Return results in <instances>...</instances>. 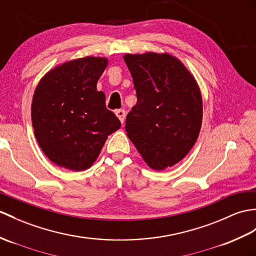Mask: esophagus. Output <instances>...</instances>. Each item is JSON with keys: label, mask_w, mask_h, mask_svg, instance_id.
Returning a JSON list of instances; mask_svg holds the SVG:
<instances>
[{"label": "esophagus", "mask_w": 256, "mask_h": 256, "mask_svg": "<svg viewBox=\"0 0 256 256\" xmlns=\"http://www.w3.org/2000/svg\"><path fill=\"white\" fill-rule=\"evenodd\" d=\"M116 114L118 118V120L121 121V123H124V118H126V111H124V110H118L116 112Z\"/></svg>", "instance_id": "esophagus-1"}]
</instances>
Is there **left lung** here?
Masks as SVG:
<instances>
[{
    "label": "left lung",
    "instance_id": "8db88e82",
    "mask_svg": "<svg viewBox=\"0 0 256 256\" xmlns=\"http://www.w3.org/2000/svg\"><path fill=\"white\" fill-rule=\"evenodd\" d=\"M133 77L138 102L126 116V130L154 170L172 167L198 138L203 100L198 82L169 53L123 56Z\"/></svg>",
    "mask_w": 256,
    "mask_h": 256
}]
</instances>
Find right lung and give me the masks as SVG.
<instances>
[{
    "label": "right lung",
    "mask_w": 256,
    "mask_h": 256,
    "mask_svg": "<svg viewBox=\"0 0 256 256\" xmlns=\"http://www.w3.org/2000/svg\"><path fill=\"white\" fill-rule=\"evenodd\" d=\"M108 58L85 56L50 70L38 82L32 102L34 136L44 155L58 167L86 170L96 162L120 120L106 108L97 82Z\"/></svg>",
    "instance_id": "obj_1"
}]
</instances>
